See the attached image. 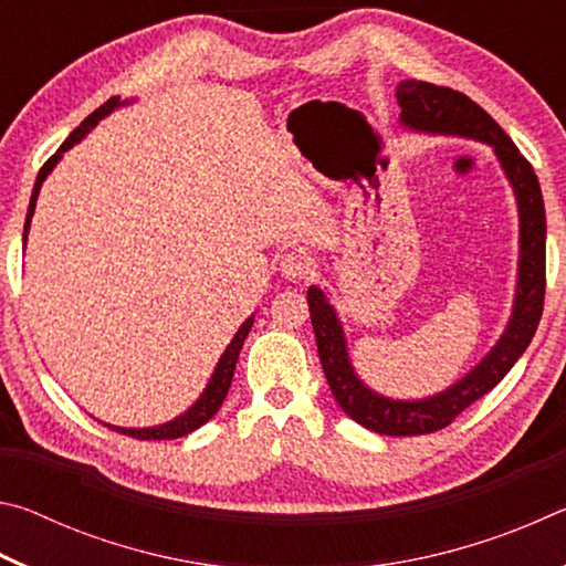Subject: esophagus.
I'll use <instances>...</instances> for the list:
<instances>
[{
	"label": "esophagus",
	"instance_id": "esophagus-1",
	"mask_svg": "<svg viewBox=\"0 0 566 566\" xmlns=\"http://www.w3.org/2000/svg\"><path fill=\"white\" fill-rule=\"evenodd\" d=\"M280 272L286 276V280L302 282L312 274V260L302 252V249H292V252H286L282 256Z\"/></svg>",
	"mask_w": 566,
	"mask_h": 566
}]
</instances>
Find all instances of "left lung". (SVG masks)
Listing matches in <instances>:
<instances>
[{"mask_svg": "<svg viewBox=\"0 0 566 566\" xmlns=\"http://www.w3.org/2000/svg\"><path fill=\"white\" fill-rule=\"evenodd\" d=\"M397 102L401 107L399 124L415 132L457 134V137L484 142L494 149L506 179L514 189L516 209H520V270H516V294L512 317L492 352L464 375L457 385L447 387L427 399H389L377 395L357 377L352 367L347 339L342 322L319 286H310L312 327L317 337L322 369L327 375L329 389L344 415L357 424L387 437L432 434L452 424L457 415L482 399L506 377L514 361L530 347L544 310V260H547V217L544 199L530 161L522 157L506 132L486 114L476 102L462 92L437 87L429 82L405 80L397 87Z\"/></svg>", "mask_w": 566, "mask_h": 566, "instance_id": "obj_1", "label": "left lung"}]
</instances>
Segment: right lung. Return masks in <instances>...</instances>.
I'll return each mask as SVG.
<instances>
[{
    "mask_svg": "<svg viewBox=\"0 0 566 566\" xmlns=\"http://www.w3.org/2000/svg\"><path fill=\"white\" fill-rule=\"evenodd\" d=\"M122 104L127 102H119V97H112L102 104L99 109H94L87 119H84L80 127H76L70 137L64 139V145L56 149V155H52L50 159L44 161V167L40 169V175H36V181H34V189H32V199H30V209H27V222H24V242H27V232H30V224H32V214H34V207H36V197H40V189H42V181L46 179V175L56 167V161L62 159V155L66 149H72L76 142H82L84 134H87L90 129L97 127V122L107 117V114H112L117 107H122ZM254 324V314L249 317L242 327H239V332L234 334V339L229 342V347L224 349L222 357H219L217 367H214V375L212 379H209L207 389L202 391V397H199L195 405H191L185 415L175 417L171 421H165V424H157V427H145V429H127V427H114V424H104L114 429V432L119 434H127L132 439H179L185 437L189 432H195V429H199L202 424H207L209 419H212L219 407H222V401L227 397L229 387H232V377H234V367H237V359H239V352H242V344L247 339L249 329H252Z\"/></svg>",
    "mask_w": 566,
    "mask_h": 566,
    "instance_id": "1",
    "label": "right lung"
}]
</instances>
